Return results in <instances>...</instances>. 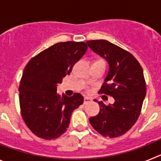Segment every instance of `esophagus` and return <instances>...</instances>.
Masks as SVG:
<instances>
[{
  "label": "esophagus",
  "instance_id": "34e87169",
  "mask_svg": "<svg viewBox=\"0 0 161 161\" xmlns=\"http://www.w3.org/2000/svg\"><path fill=\"white\" fill-rule=\"evenodd\" d=\"M92 102V99L89 97H85V98H84V104H88L89 102Z\"/></svg>",
  "mask_w": 161,
  "mask_h": 161
}]
</instances>
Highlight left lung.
Listing matches in <instances>:
<instances>
[{"instance_id": "1", "label": "left lung", "mask_w": 161, "mask_h": 161, "mask_svg": "<svg viewBox=\"0 0 161 161\" xmlns=\"http://www.w3.org/2000/svg\"><path fill=\"white\" fill-rule=\"evenodd\" d=\"M86 42L109 64V72L99 93L114 99L113 105L98 102L100 112L91 117L89 122L102 136L119 137L131 128L141 113L146 95L143 69L132 54L109 41L99 39Z\"/></svg>"}]
</instances>
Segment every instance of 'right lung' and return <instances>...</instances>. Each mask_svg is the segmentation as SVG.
<instances>
[{"label":"right lung","instance_id":"obj_1","mask_svg":"<svg viewBox=\"0 0 161 161\" xmlns=\"http://www.w3.org/2000/svg\"><path fill=\"white\" fill-rule=\"evenodd\" d=\"M87 49L84 42H58L35 55L25 67L19 85L21 114L38 137L51 140L62 136L73 110L83 104L81 94L61 97L56 86Z\"/></svg>","mask_w":161,"mask_h":161}]
</instances>
